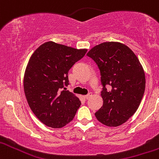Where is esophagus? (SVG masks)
<instances>
[{
    "label": "esophagus",
    "mask_w": 159,
    "mask_h": 159,
    "mask_svg": "<svg viewBox=\"0 0 159 159\" xmlns=\"http://www.w3.org/2000/svg\"><path fill=\"white\" fill-rule=\"evenodd\" d=\"M92 95V92H89V93L88 94H86V95H85V99H89V98H90Z\"/></svg>",
    "instance_id": "obj_1"
}]
</instances>
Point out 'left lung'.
Segmentation results:
<instances>
[{
  "mask_svg": "<svg viewBox=\"0 0 159 159\" xmlns=\"http://www.w3.org/2000/svg\"><path fill=\"white\" fill-rule=\"evenodd\" d=\"M87 56L98 67L103 85V106L94 115L109 127L121 125L137 111L145 92L142 65L130 48L118 42L95 46Z\"/></svg>",
  "mask_w": 159,
  "mask_h": 159,
  "instance_id": "obj_1",
  "label": "left lung"
}]
</instances>
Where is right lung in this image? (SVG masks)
Returning a JSON list of instances; mask_svg holds the SVG:
<instances>
[{"label": "right lung", "instance_id": "obj_1", "mask_svg": "<svg viewBox=\"0 0 159 159\" xmlns=\"http://www.w3.org/2000/svg\"><path fill=\"white\" fill-rule=\"evenodd\" d=\"M86 52L49 41L39 46L30 58L24 76L25 94L32 112L48 127L65 126L81 105L66 87L69 70Z\"/></svg>", "mask_w": 159, "mask_h": 159}]
</instances>
